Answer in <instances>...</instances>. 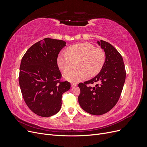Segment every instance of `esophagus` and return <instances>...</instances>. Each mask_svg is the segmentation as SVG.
<instances>
[{
    "mask_svg": "<svg viewBox=\"0 0 147 147\" xmlns=\"http://www.w3.org/2000/svg\"><path fill=\"white\" fill-rule=\"evenodd\" d=\"M77 85V83H71V86H72V87H75V86H76Z\"/></svg>",
    "mask_w": 147,
    "mask_h": 147,
    "instance_id": "34e87169",
    "label": "esophagus"
}]
</instances>
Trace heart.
<instances>
[{"mask_svg":"<svg viewBox=\"0 0 147 147\" xmlns=\"http://www.w3.org/2000/svg\"><path fill=\"white\" fill-rule=\"evenodd\" d=\"M104 52L90 43H82L67 48L66 53H60L57 57V64L61 72H67L77 62V69L64 75L66 80L78 82L88 75L92 77L98 74L105 62Z\"/></svg>","mask_w":147,"mask_h":147,"instance_id":"obj_1","label":"heart"}]
</instances>
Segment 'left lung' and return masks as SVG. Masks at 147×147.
I'll return each mask as SVG.
<instances>
[{
  "mask_svg": "<svg viewBox=\"0 0 147 147\" xmlns=\"http://www.w3.org/2000/svg\"><path fill=\"white\" fill-rule=\"evenodd\" d=\"M105 53V61L99 74L90 80L78 84L80 93L78 102L81 107L91 115L108 112L118 102L126 79L123 57L110 43L97 41ZM96 83L95 87L87 84Z\"/></svg>",
  "mask_w": 147,
  "mask_h": 147,
  "instance_id": "8db88e82",
  "label": "left lung"
}]
</instances>
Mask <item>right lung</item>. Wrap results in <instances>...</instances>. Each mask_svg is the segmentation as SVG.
Wrapping results in <instances>:
<instances>
[{
    "mask_svg": "<svg viewBox=\"0 0 147 147\" xmlns=\"http://www.w3.org/2000/svg\"><path fill=\"white\" fill-rule=\"evenodd\" d=\"M65 43L62 40L45 38L31 46L21 59V91L26 105L38 116L49 117L58 112L62 95L70 88L69 82L61 81L57 64Z\"/></svg>",
    "mask_w": 147,
    "mask_h": 147,
    "instance_id": "1",
    "label": "right lung"
}]
</instances>
